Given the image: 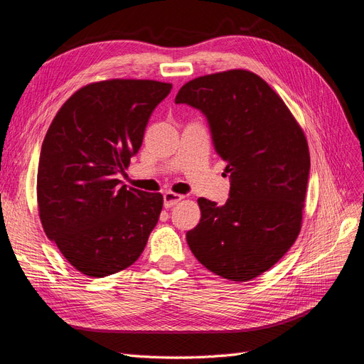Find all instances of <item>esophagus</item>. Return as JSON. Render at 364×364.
Returning a JSON list of instances; mask_svg holds the SVG:
<instances>
[{"label":"esophagus","mask_w":364,"mask_h":364,"mask_svg":"<svg viewBox=\"0 0 364 364\" xmlns=\"http://www.w3.org/2000/svg\"><path fill=\"white\" fill-rule=\"evenodd\" d=\"M183 199V196L176 194L173 191H167L164 194V206L165 208H171L173 205H176L178 202H181Z\"/></svg>","instance_id":"obj_1"}]
</instances>
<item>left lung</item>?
Segmentation results:
<instances>
[{
  "label": "left lung",
  "instance_id": "8db88e82",
  "mask_svg": "<svg viewBox=\"0 0 364 364\" xmlns=\"http://www.w3.org/2000/svg\"><path fill=\"white\" fill-rule=\"evenodd\" d=\"M176 103L206 115L226 161L225 205L200 197V222L186 232L194 257L218 277L245 282L274 266L302 228L310 150L302 127L266 80L247 70L200 75Z\"/></svg>",
  "mask_w": 364,
  "mask_h": 364
}]
</instances>
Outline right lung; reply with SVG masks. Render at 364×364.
<instances>
[{"instance_id":"obj_1","label":"right lung","mask_w":364,"mask_h":364,"mask_svg":"<svg viewBox=\"0 0 364 364\" xmlns=\"http://www.w3.org/2000/svg\"><path fill=\"white\" fill-rule=\"evenodd\" d=\"M171 83L94 82L75 91L53 118L38 167V208L47 237L74 269L103 278L127 269L144 250L164 197L119 186L142 144L155 107Z\"/></svg>"}]
</instances>
